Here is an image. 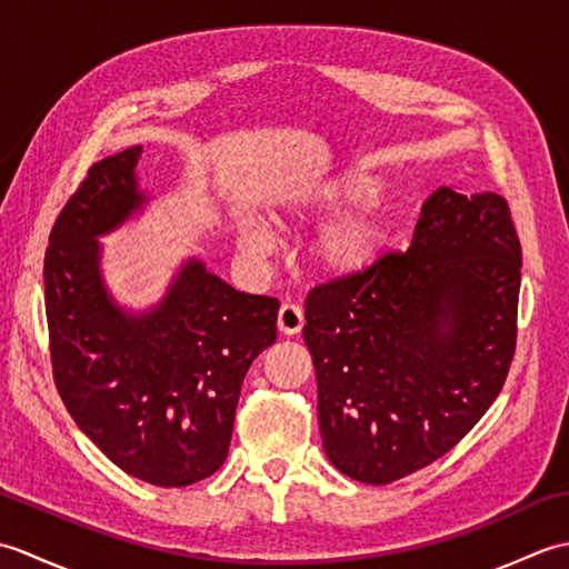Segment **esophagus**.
Here are the masks:
<instances>
[{"instance_id":"34e87169","label":"esophagus","mask_w":569,"mask_h":569,"mask_svg":"<svg viewBox=\"0 0 569 569\" xmlns=\"http://www.w3.org/2000/svg\"><path fill=\"white\" fill-rule=\"evenodd\" d=\"M306 318H303V310L293 303H283L281 310H278V330L283 335H298L303 330Z\"/></svg>"}]
</instances>
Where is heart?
I'll list each match as a JSON object with an SVG mask.
<instances>
[{
  "instance_id": "b5f03b06",
  "label": "heart",
  "mask_w": 569,
  "mask_h": 569,
  "mask_svg": "<svg viewBox=\"0 0 569 569\" xmlns=\"http://www.w3.org/2000/svg\"><path fill=\"white\" fill-rule=\"evenodd\" d=\"M373 190V178L361 171H342L328 180L300 190L286 204V214H330L353 204L325 229L320 237L318 253L322 263L337 276H355L371 269L379 261L386 244L391 239L393 214L391 204L381 192ZM239 247L251 259L269 257L273 249V234L269 224L249 222L239 229Z\"/></svg>"
}]
</instances>
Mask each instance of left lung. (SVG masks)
I'll return each mask as SVG.
<instances>
[{
	"instance_id": "1",
	"label": "left lung",
	"mask_w": 569,
	"mask_h": 569,
	"mask_svg": "<svg viewBox=\"0 0 569 569\" xmlns=\"http://www.w3.org/2000/svg\"><path fill=\"white\" fill-rule=\"evenodd\" d=\"M521 241L497 192L440 188L406 253L312 288L303 340L330 462L391 485L487 413L516 349Z\"/></svg>"
}]
</instances>
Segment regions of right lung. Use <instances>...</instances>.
Segmentation results:
<instances>
[{
	"label": "right lung",
	"instance_id": "obj_1",
	"mask_svg": "<svg viewBox=\"0 0 569 569\" xmlns=\"http://www.w3.org/2000/svg\"><path fill=\"white\" fill-rule=\"evenodd\" d=\"M141 147L90 168L48 237L43 283L56 389L78 428L153 487H190L222 467L241 381L276 342L278 300L234 291L190 257L149 310L119 306L102 241L151 200Z\"/></svg>",
	"mask_w": 569,
	"mask_h": 569
}]
</instances>
